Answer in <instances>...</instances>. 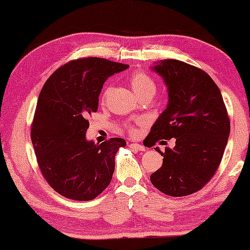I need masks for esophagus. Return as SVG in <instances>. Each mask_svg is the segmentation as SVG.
I'll return each mask as SVG.
<instances>
[{
  "mask_svg": "<svg viewBox=\"0 0 250 250\" xmlns=\"http://www.w3.org/2000/svg\"><path fill=\"white\" fill-rule=\"evenodd\" d=\"M128 146L131 149L136 150V151H146V146H143L142 145H139V143H129Z\"/></svg>",
  "mask_w": 250,
  "mask_h": 250,
  "instance_id": "obj_1",
  "label": "esophagus"
}]
</instances>
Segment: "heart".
Returning <instances> with one entry per match:
<instances>
[{"instance_id": "obj_1", "label": "heart", "mask_w": 250, "mask_h": 250, "mask_svg": "<svg viewBox=\"0 0 250 250\" xmlns=\"http://www.w3.org/2000/svg\"><path fill=\"white\" fill-rule=\"evenodd\" d=\"M129 84H131V87L133 88V91L135 92V94L140 97V95L146 94V93H152L155 94L156 92V84L155 82L149 75H146L145 73H135L133 74L131 77H129ZM110 87H105V90L104 92V97L105 98L107 95L110 93ZM127 131L129 134L134 135L136 133V129L134 128V126L132 125H127L126 126Z\"/></svg>"}]
</instances>
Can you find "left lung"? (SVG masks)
<instances>
[{
  "label": "left lung",
  "instance_id": "1",
  "mask_svg": "<svg viewBox=\"0 0 250 250\" xmlns=\"http://www.w3.org/2000/svg\"><path fill=\"white\" fill-rule=\"evenodd\" d=\"M163 78L168 104L148 135L151 146L175 138V146L162 152L163 165L150 175L159 191L170 197L197 192L220 165L230 135V119L220 88L199 68L175 59L150 67Z\"/></svg>",
  "mask_w": 250,
  "mask_h": 250
}]
</instances>
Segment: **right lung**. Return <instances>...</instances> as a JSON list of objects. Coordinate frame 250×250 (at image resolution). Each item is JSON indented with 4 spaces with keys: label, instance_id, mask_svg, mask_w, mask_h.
<instances>
[{
    "label": "right lung",
    "instance_id": "right-lung-1",
    "mask_svg": "<svg viewBox=\"0 0 250 250\" xmlns=\"http://www.w3.org/2000/svg\"><path fill=\"white\" fill-rule=\"evenodd\" d=\"M127 67L101 58L73 60L58 68L41 91L32 124L33 146L43 176L68 199L92 200L110 183L115 156L126 141H88L86 118L98 110L107 78Z\"/></svg>",
    "mask_w": 250,
    "mask_h": 250
}]
</instances>
